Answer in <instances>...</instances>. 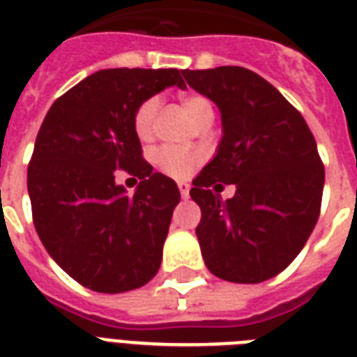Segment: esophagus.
<instances>
[{"mask_svg":"<svg viewBox=\"0 0 357 357\" xmlns=\"http://www.w3.org/2000/svg\"><path fill=\"white\" fill-rule=\"evenodd\" d=\"M178 187H179V192H181V198H183V200H187V198H189L190 185L187 183V181H179Z\"/></svg>","mask_w":357,"mask_h":357,"instance_id":"34e87169","label":"esophagus"}]
</instances>
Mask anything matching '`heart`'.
Returning a JSON list of instances; mask_svg holds the SVG:
<instances>
[{"label":"heart","instance_id":"1","mask_svg":"<svg viewBox=\"0 0 357 357\" xmlns=\"http://www.w3.org/2000/svg\"><path fill=\"white\" fill-rule=\"evenodd\" d=\"M161 102L159 98H148L140 103L139 109L135 111L133 116V129L135 135L140 140H150L155 131L157 114H159ZM183 109L187 111L195 123L213 120V105L207 98L200 94H189L183 98ZM157 167L162 172L172 176L176 179L187 178L192 170L202 162V153L198 150H185V148H176V146H162L155 151Z\"/></svg>","mask_w":357,"mask_h":357}]
</instances>
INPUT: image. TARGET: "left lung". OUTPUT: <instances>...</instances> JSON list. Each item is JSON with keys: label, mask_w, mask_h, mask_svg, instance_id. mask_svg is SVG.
Listing matches in <instances>:
<instances>
[{"label": "left lung", "mask_w": 357, "mask_h": 357, "mask_svg": "<svg viewBox=\"0 0 357 357\" xmlns=\"http://www.w3.org/2000/svg\"><path fill=\"white\" fill-rule=\"evenodd\" d=\"M187 85L220 111L217 155L192 181L196 228L209 272L259 283L287 268L321 213L324 167L304 116L261 75L241 66L185 70ZM236 185L224 202L222 183Z\"/></svg>", "instance_id": "8db88e82"}]
</instances>
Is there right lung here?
Instances as JSON below:
<instances>
[{
  "label": "right lung",
  "mask_w": 357,
  "mask_h": 357,
  "mask_svg": "<svg viewBox=\"0 0 357 357\" xmlns=\"http://www.w3.org/2000/svg\"><path fill=\"white\" fill-rule=\"evenodd\" d=\"M176 68L100 70L55 100L27 168L33 222L53 261L83 287L126 293L155 276L174 207L176 181L142 159L133 116L167 86L185 89ZM114 169L141 179L133 195Z\"/></svg>",
  "instance_id": "obj_1"
}]
</instances>
